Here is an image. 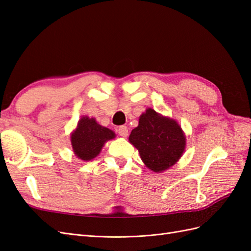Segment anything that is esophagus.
<instances>
[{
  "label": "esophagus",
  "mask_w": 251,
  "mask_h": 251,
  "mask_svg": "<svg viewBox=\"0 0 251 251\" xmlns=\"http://www.w3.org/2000/svg\"><path fill=\"white\" fill-rule=\"evenodd\" d=\"M117 133H118L120 136H123V137H126L127 134H128V132H127V127H126V126H120L118 127Z\"/></svg>",
  "instance_id": "1"
}]
</instances>
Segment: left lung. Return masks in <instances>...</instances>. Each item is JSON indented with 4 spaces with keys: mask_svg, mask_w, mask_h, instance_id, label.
I'll use <instances>...</instances> for the list:
<instances>
[{
    "mask_svg": "<svg viewBox=\"0 0 251 251\" xmlns=\"http://www.w3.org/2000/svg\"><path fill=\"white\" fill-rule=\"evenodd\" d=\"M128 140L138 150L142 161L154 172H162L178 161L185 149V136L176 121L148 109Z\"/></svg>",
    "mask_w": 251,
    "mask_h": 251,
    "instance_id": "obj_1",
    "label": "left lung"
}]
</instances>
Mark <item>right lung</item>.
<instances>
[{
    "label": "right lung",
    "instance_id": "add662e5",
    "mask_svg": "<svg viewBox=\"0 0 251 251\" xmlns=\"http://www.w3.org/2000/svg\"><path fill=\"white\" fill-rule=\"evenodd\" d=\"M114 137L113 131L98 125L94 118L82 117L71 135V143L75 155L87 161L100 154L104 142Z\"/></svg>",
    "mask_w": 251,
    "mask_h": 251
}]
</instances>
